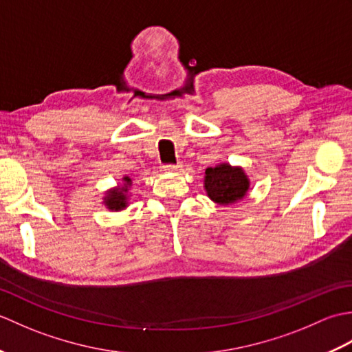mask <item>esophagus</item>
<instances>
[{
    "label": "esophagus",
    "instance_id": "34e87169",
    "mask_svg": "<svg viewBox=\"0 0 352 352\" xmlns=\"http://www.w3.org/2000/svg\"><path fill=\"white\" fill-rule=\"evenodd\" d=\"M183 168L182 163H175V164H164L163 170H168V172H178Z\"/></svg>",
    "mask_w": 352,
    "mask_h": 352
}]
</instances>
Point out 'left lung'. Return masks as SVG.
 Listing matches in <instances>:
<instances>
[{"mask_svg": "<svg viewBox=\"0 0 352 352\" xmlns=\"http://www.w3.org/2000/svg\"><path fill=\"white\" fill-rule=\"evenodd\" d=\"M204 188L207 197L216 204L230 206L243 199L250 189V180L242 168L221 163L206 169Z\"/></svg>", "mask_w": 352, "mask_h": 352, "instance_id": "left-lung-1", "label": "left lung"}]
</instances>
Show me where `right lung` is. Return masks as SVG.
<instances>
[{"label": "right lung", "mask_w": 352, "mask_h": 352, "mask_svg": "<svg viewBox=\"0 0 352 352\" xmlns=\"http://www.w3.org/2000/svg\"><path fill=\"white\" fill-rule=\"evenodd\" d=\"M124 184L118 186L115 189H110L106 192V197H104V204L111 212H119L124 210V208L129 206V197H126V192L131 186V178L124 177Z\"/></svg>", "instance_id": "obj_1"}]
</instances>
